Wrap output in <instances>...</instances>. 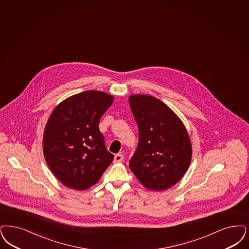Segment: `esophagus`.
Listing matches in <instances>:
<instances>
[{
	"instance_id": "1",
	"label": "esophagus",
	"mask_w": 249,
	"mask_h": 249,
	"mask_svg": "<svg viewBox=\"0 0 249 249\" xmlns=\"http://www.w3.org/2000/svg\"><path fill=\"white\" fill-rule=\"evenodd\" d=\"M124 159V156L122 155V154H117L116 156H115V158H114V161L115 162H121L122 160Z\"/></svg>"
}]
</instances>
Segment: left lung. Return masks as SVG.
<instances>
[{"label": "left lung", "mask_w": 249, "mask_h": 249, "mask_svg": "<svg viewBox=\"0 0 249 249\" xmlns=\"http://www.w3.org/2000/svg\"><path fill=\"white\" fill-rule=\"evenodd\" d=\"M129 104L139 128V144L129 169L144 188L169 189L189 168L192 143L187 129L172 109L154 96L133 94Z\"/></svg>", "instance_id": "obj_1"}]
</instances>
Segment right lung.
I'll return each instance as SVG.
<instances>
[{
  "mask_svg": "<svg viewBox=\"0 0 249 249\" xmlns=\"http://www.w3.org/2000/svg\"><path fill=\"white\" fill-rule=\"evenodd\" d=\"M113 100L104 91L86 90L62 101L53 110L42 148L48 167L66 187L78 191L91 187L114 160L98 127Z\"/></svg>",
  "mask_w": 249,
  "mask_h": 249,
  "instance_id": "obj_1",
  "label": "right lung"
}]
</instances>
